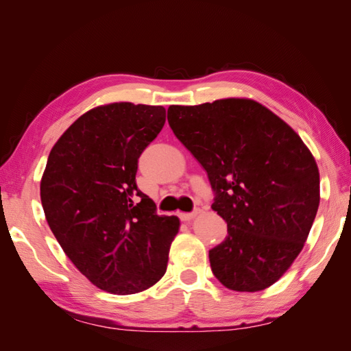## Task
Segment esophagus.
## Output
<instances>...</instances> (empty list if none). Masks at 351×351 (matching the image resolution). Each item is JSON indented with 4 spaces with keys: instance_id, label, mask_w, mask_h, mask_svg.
<instances>
[{
    "instance_id": "esophagus-1",
    "label": "esophagus",
    "mask_w": 351,
    "mask_h": 351,
    "mask_svg": "<svg viewBox=\"0 0 351 351\" xmlns=\"http://www.w3.org/2000/svg\"><path fill=\"white\" fill-rule=\"evenodd\" d=\"M199 214H200V209H195L193 212H182V214H178V217L182 221H190V219H193L195 217H197Z\"/></svg>"
}]
</instances>
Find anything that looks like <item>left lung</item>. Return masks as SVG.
I'll use <instances>...</instances> for the list:
<instances>
[{"instance_id":"1","label":"left lung","mask_w":351,"mask_h":351,"mask_svg":"<svg viewBox=\"0 0 351 351\" xmlns=\"http://www.w3.org/2000/svg\"><path fill=\"white\" fill-rule=\"evenodd\" d=\"M168 123L205 168L212 209L228 236L209 250L212 272L234 291L277 282L299 256L319 206L315 158L291 127L259 102L171 105Z\"/></svg>"}]
</instances>
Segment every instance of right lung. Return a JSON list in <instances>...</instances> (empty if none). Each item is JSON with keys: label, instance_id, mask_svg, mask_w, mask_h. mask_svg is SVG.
Returning <instances> with one entry per match:
<instances>
[{"label": "right lung", "instance_id": "obj_1", "mask_svg": "<svg viewBox=\"0 0 351 351\" xmlns=\"http://www.w3.org/2000/svg\"><path fill=\"white\" fill-rule=\"evenodd\" d=\"M165 123V108L114 102L74 121L40 180L51 231L98 289L134 294L164 277L180 219L156 214L136 184L137 159Z\"/></svg>", "mask_w": 351, "mask_h": 351}]
</instances>
